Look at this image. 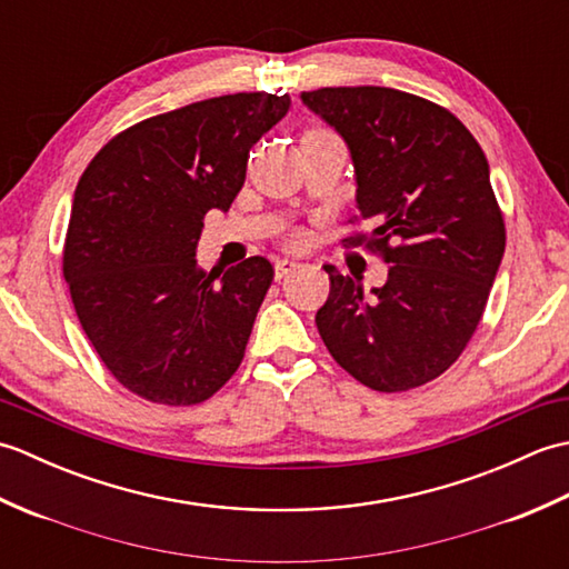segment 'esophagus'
I'll use <instances>...</instances> for the list:
<instances>
[{
	"mask_svg": "<svg viewBox=\"0 0 569 569\" xmlns=\"http://www.w3.org/2000/svg\"><path fill=\"white\" fill-rule=\"evenodd\" d=\"M300 263L291 261V259H276L273 263V271H276V281H281V278H286L288 273H293L298 269Z\"/></svg>",
	"mask_w": 569,
	"mask_h": 569,
	"instance_id": "obj_1",
	"label": "esophagus"
}]
</instances>
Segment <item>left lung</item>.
Instances as JSON below:
<instances>
[{"mask_svg":"<svg viewBox=\"0 0 569 569\" xmlns=\"http://www.w3.org/2000/svg\"><path fill=\"white\" fill-rule=\"evenodd\" d=\"M300 100L347 143L359 214L373 232L345 239L381 251L389 278L365 296L335 266L316 322L337 365L393 393L450 369L485 316L506 249L489 163L445 107L393 88H320Z\"/></svg>","mask_w":569,"mask_h":569,"instance_id":"obj_1","label":"left lung"}]
</instances>
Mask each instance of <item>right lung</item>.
<instances>
[{
    "mask_svg": "<svg viewBox=\"0 0 569 569\" xmlns=\"http://www.w3.org/2000/svg\"><path fill=\"white\" fill-rule=\"evenodd\" d=\"M291 98L237 92L143 119L104 143L78 180L63 276L84 335L112 377L163 406H196L244 359L273 281L251 257L210 273L202 220L244 186L249 149Z\"/></svg>",
    "mask_w": 569,
    "mask_h": 569,
    "instance_id": "right-lung-1",
    "label": "right lung"
}]
</instances>
